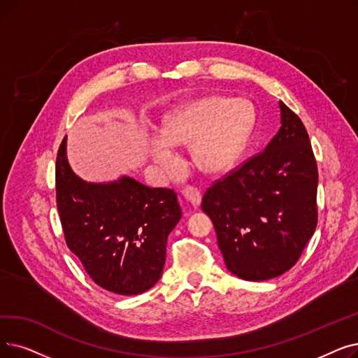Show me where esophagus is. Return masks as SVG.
I'll return each mask as SVG.
<instances>
[{
    "mask_svg": "<svg viewBox=\"0 0 358 358\" xmlns=\"http://www.w3.org/2000/svg\"><path fill=\"white\" fill-rule=\"evenodd\" d=\"M181 194L184 196V199L187 200L192 206L197 208V206L200 205V201H201V194H200V192H199L196 187H192V185H189V187L182 189Z\"/></svg>",
    "mask_w": 358,
    "mask_h": 358,
    "instance_id": "obj_1",
    "label": "esophagus"
}]
</instances>
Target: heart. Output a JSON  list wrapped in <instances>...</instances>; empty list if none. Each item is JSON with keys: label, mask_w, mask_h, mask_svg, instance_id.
Listing matches in <instances>:
<instances>
[{"label": "heart", "mask_w": 358, "mask_h": 358, "mask_svg": "<svg viewBox=\"0 0 358 358\" xmlns=\"http://www.w3.org/2000/svg\"><path fill=\"white\" fill-rule=\"evenodd\" d=\"M253 126V113L245 102L225 96H205L171 113L161 134L149 138V157L164 173L180 165L173 146H192L194 165L210 176L236 166Z\"/></svg>", "instance_id": "1"}]
</instances>
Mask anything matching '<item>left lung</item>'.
Wrapping results in <instances>:
<instances>
[{
    "label": "left lung",
    "instance_id": "left-lung-1",
    "mask_svg": "<svg viewBox=\"0 0 358 358\" xmlns=\"http://www.w3.org/2000/svg\"><path fill=\"white\" fill-rule=\"evenodd\" d=\"M279 110L281 127L265 150L201 200L227 269L245 281L289 271L317 224V165L307 130L285 103Z\"/></svg>",
    "mask_w": 358,
    "mask_h": 358
}]
</instances>
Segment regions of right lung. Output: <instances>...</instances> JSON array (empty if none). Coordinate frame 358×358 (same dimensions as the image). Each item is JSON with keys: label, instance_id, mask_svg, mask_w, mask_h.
I'll list each match as a JSON object with an SVG mask.
<instances>
[{"label": "right lung", "instance_id": "1", "mask_svg": "<svg viewBox=\"0 0 358 358\" xmlns=\"http://www.w3.org/2000/svg\"><path fill=\"white\" fill-rule=\"evenodd\" d=\"M57 208L70 250L106 291L136 295L159 281L169 232L181 220L177 194L122 176L89 182L71 169L67 137L57 155Z\"/></svg>", "mask_w": 358, "mask_h": 358}]
</instances>
